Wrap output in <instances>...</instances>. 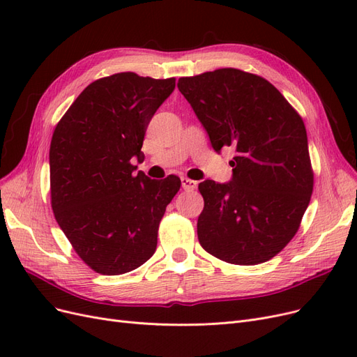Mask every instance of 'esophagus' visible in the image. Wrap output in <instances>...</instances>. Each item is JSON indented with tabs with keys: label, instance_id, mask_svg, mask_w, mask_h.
Masks as SVG:
<instances>
[{
	"label": "esophagus",
	"instance_id": "esophagus-1",
	"mask_svg": "<svg viewBox=\"0 0 357 357\" xmlns=\"http://www.w3.org/2000/svg\"><path fill=\"white\" fill-rule=\"evenodd\" d=\"M197 186H198V183L195 180H190L188 177H181V188L185 190H188V192L195 190Z\"/></svg>",
	"mask_w": 357,
	"mask_h": 357
}]
</instances>
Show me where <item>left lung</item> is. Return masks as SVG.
I'll return each instance as SVG.
<instances>
[{"label": "left lung", "mask_w": 357, "mask_h": 357, "mask_svg": "<svg viewBox=\"0 0 357 357\" xmlns=\"http://www.w3.org/2000/svg\"><path fill=\"white\" fill-rule=\"evenodd\" d=\"M215 152L232 147L228 183L204 180L198 240L235 265L269 261L296 234L312 193L305 125L268 80L236 68L178 79Z\"/></svg>", "instance_id": "left-lung-1"}]
</instances>
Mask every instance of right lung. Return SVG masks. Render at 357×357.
<instances>
[{
	"label": "right lung",
	"mask_w": 357,
	"mask_h": 357,
	"mask_svg": "<svg viewBox=\"0 0 357 357\" xmlns=\"http://www.w3.org/2000/svg\"><path fill=\"white\" fill-rule=\"evenodd\" d=\"M176 88L119 73L95 80L75 100L52 137V208L74 250L93 271L119 275L153 256L158 228L181 181L149 178L142 164L146 129Z\"/></svg>",
	"instance_id": "obj_1"
}]
</instances>
